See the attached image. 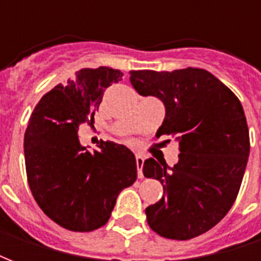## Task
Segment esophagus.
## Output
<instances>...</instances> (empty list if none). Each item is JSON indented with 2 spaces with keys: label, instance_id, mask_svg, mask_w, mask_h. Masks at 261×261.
<instances>
[{
  "label": "esophagus",
  "instance_id": "34e87169",
  "mask_svg": "<svg viewBox=\"0 0 261 261\" xmlns=\"http://www.w3.org/2000/svg\"><path fill=\"white\" fill-rule=\"evenodd\" d=\"M136 162H137V172H138V177L141 179L142 176V166H144V158L141 155H137L136 156Z\"/></svg>",
  "mask_w": 261,
  "mask_h": 261
}]
</instances>
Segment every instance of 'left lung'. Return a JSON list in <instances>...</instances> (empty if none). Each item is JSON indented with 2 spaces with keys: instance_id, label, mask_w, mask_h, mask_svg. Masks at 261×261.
<instances>
[{
  "instance_id": "left-lung-1",
  "label": "left lung",
  "mask_w": 261,
  "mask_h": 261,
  "mask_svg": "<svg viewBox=\"0 0 261 261\" xmlns=\"http://www.w3.org/2000/svg\"><path fill=\"white\" fill-rule=\"evenodd\" d=\"M142 96L165 105L156 137L175 136L179 162L147 159L145 177L162 183L164 196L145 210L158 235L187 241L218 224L233 205L250 152L246 117L239 99L211 72L201 68L130 71Z\"/></svg>"
}]
</instances>
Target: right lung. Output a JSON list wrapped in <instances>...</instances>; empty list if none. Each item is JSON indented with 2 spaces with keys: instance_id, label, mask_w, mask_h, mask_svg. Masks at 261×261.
<instances>
[{
  "instance_id": "1",
  "label": "right lung",
  "mask_w": 261,
  "mask_h": 261,
  "mask_svg": "<svg viewBox=\"0 0 261 261\" xmlns=\"http://www.w3.org/2000/svg\"><path fill=\"white\" fill-rule=\"evenodd\" d=\"M120 69H80L39 100L25 133L28 183L42 211L56 224L89 232L106 224L120 192L137 180L134 153L112 141L88 151L78 138L93 123L106 88L121 81Z\"/></svg>"
}]
</instances>
